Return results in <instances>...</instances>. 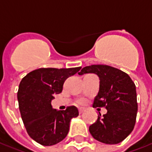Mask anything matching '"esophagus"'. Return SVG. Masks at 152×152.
<instances>
[{"instance_id": "esophagus-1", "label": "esophagus", "mask_w": 152, "mask_h": 152, "mask_svg": "<svg viewBox=\"0 0 152 152\" xmlns=\"http://www.w3.org/2000/svg\"><path fill=\"white\" fill-rule=\"evenodd\" d=\"M84 112H85V109H83V108H80L79 109V113H80V114H82Z\"/></svg>"}]
</instances>
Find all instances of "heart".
I'll use <instances>...</instances> for the list:
<instances>
[{"label": "heart", "mask_w": 152, "mask_h": 152, "mask_svg": "<svg viewBox=\"0 0 152 152\" xmlns=\"http://www.w3.org/2000/svg\"><path fill=\"white\" fill-rule=\"evenodd\" d=\"M78 103L79 104H80V105H82V104H84V102H85V101L83 100V99H80V100H78Z\"/></svg>", "instance_id": "obj_1"}]
</instances>
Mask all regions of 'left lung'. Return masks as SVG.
<instances>
[{
    "label": "left lung",
    "mask_w": 152,
    "mask_h": 152,
    "mask_svg": "<svg viewBox=\"0 0 152 152\" xmlns=\"http://www.w3.org/2000/svg\"><path fill=\"white\" fill-rule=\"evenodd\" d=\"M94 73L99 78V90L93 107H106L89 128L96 140L106 144H117L133 131L137 112L136 86L129 76L121 70L107 65L85 66L79 75Z\"/></svg>",
    "instance_id": "obj_1"
}]
</instances>
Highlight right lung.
Returning a JSON list of instances; mask_svg holds the SVG:
<instances>
[{
    "instance_id": "1",
    "label": "right lung",
    "mask_w": 152,
    "mask_h": 152,
    "mask_svg": "<svg viewBox=\"0 0 152 152\" xmlns=\"http://www.w3.org/2000/svg\"><path fill=\"white\" fill-rule=\"evenodd\" d=\"M80 68H39L22 79L17 95L19 111L28 135L38 143L52 146L63 141L71 120L79 115L76 107L58 111L53 108L51 101L62 92L66 78Z\"/></svg>"
}]
</instances>
